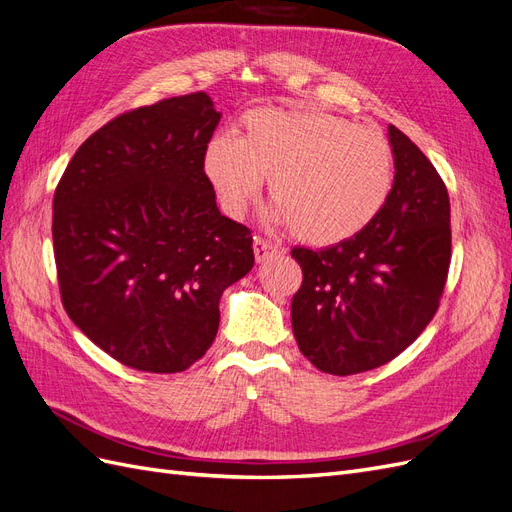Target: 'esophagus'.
Returning a JSON list of instances; mask_svg holds the SVG:
<instances>
[{
  "instance_id": "34e87169",
  "label": "esophagus",
  "mask_w": 512,
  "mask_h": 512,
  "mask_svg": "<svg viewBox=\"0 0 512 512\" xmlns=\"http://www.w3.org/2000/svg\"><path fill=\"white\" fill-rule=\"evenodd\" d=\"M277 254H280V247H277V245H273V243H269V241H265V239H260V237L254 241V256H256V262H265V260L277 256Z\"/></svg>"
}]
</instances>
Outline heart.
Listing matches in <instances>:
<instances>
[{"label":"heart","instance_id":"b5f03b06","mask_svg":"<svg viewBox=\"0 0 512 512\" xmlns=\"http://www.w3.org/2000/svg\"><path fill=\"white\" fill-rule=\"evenodd\" d=\"M203 170L224 211L241 218L269 177L275 215L318 247L352 241L389 203L395 151L374 126L320 108H252L237 138L213 136Z\"/></svg>","mask_w":512,"mask_h":512}]
</instances>
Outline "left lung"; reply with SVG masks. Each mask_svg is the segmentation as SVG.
<instances>
[{"mask_svg": "<svg viewBox=\"0 0 512 512\" xmlns=\"http://www.w3.org/2000/svg\"><path fill=\"white\" fill-rule=\"evenodd\" d=\"M395 188L348 243L294 247L303 271L292 297L299 350L324 374L352 376L393 361L436 316L451 267V200L438 170L389 126Z\"/></svg>", "mask_w": 512, "mask_h": 512, "instance_id": "8db88e82", "label": "left lung"}]
</instances>
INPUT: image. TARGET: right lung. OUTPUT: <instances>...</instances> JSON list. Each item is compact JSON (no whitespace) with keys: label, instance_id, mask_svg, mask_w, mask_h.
Returning <instances> with one entry per match:
<instances>
[{"label":"right lung","instance_id":"obj_1","mask_svg":"<svg viewBox=\"0 0 512 512\" xmlns=\"http://www.w3.org/2000/svg\"><path fill=\"white\" fill-rule=\"evenodd\" d=\"M205 91L121 113L74 153L53 196L70 320L115 361L177 374L211 348L222 292L254 267L252 230L215 205Z\"/></svg>","mask_w":512,"mask_h":512}]
</instances>
